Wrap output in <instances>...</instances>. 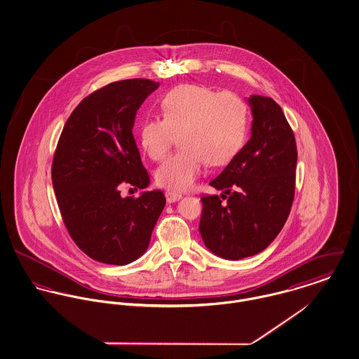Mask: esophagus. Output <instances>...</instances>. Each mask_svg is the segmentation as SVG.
Masks as SVG:
<instances>
[{
	"mask_svg": "<svg viewBox=\"0 0 359 359\" xmlns=\"http://www.w3.org/2000/svg\"><path fill=\"white\" fill-rule=\"evenodd\" d=\"M165 196H166L168 203H175V201H178L180 198H182V194L178 193V191H168Z\"/></svg>",
	"mask_w": 359,
	"mask_h": 359,
	"instance_id": "esophagus-1",
	"label": "esophagus"
}]
</instances>
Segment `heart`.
<instances>
[{
    "label": "heart",
    "mask_w": 359,
    "mask_h": 359,
    "mask_svg": "<svg viewBox=\"0 0 359 359\" xmlns=\"http://www.w3.org/2000/svg\"><path fill=\"white\" fill-rule=\"evenodd\" d=\"M161 109L163 118H147L142 123L140 143L151 159L162 161L180 133L184 148L156 171L158 184L168 189H191L207 162L227 165L245 142L248 107L234 93L178 86L162 99Z\"/></svg>",
    "instance_id": "b5f03b06"
}]
</instances>
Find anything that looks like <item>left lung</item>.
I'll return each instance as SVG.
<instances>
[{"instance_id": "obj_1", "label": "left lung", "mask_w": 359, "mask_h": 359, "mask_svg": "<svg viewBox=\"0 0 359 359\" xmlns=\"http://www.w3.org/2000/svg\"><path fill=\"white\" fill-rule=\"evenodd\" d=\"M248 103L250 139L210 182L229 194L227 203L217 196L201 197V238L226 260L263 252L283 229L295 191L297 144L280 106L262 95H250Z\"/></svg>"}]
</instances>
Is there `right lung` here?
Instances as JSON below:
<instances>
[{
	"label": "right lung",
	"mask_w": 359,
	"mask_h": 359,
	"mask_svg": "<svg viewBox=\"0 0 359 359\" xmlns=\"http://www.w3.org/2000/svg\"><path fill=\"white\" fill-rule=\"evenodd\" d=\"M159 83L129 79L84 97L67 121L51 180L74 243L99 263L126 265L143 256L166 198L161 191L122 197V182L145 189L149 175L133 137L136 113Z\"/></svg>",
	"instance_id": "right-lung-1"
}]
</instances>
